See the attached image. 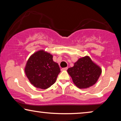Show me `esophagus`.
<instances>
[{
  "label": "esophagus",
  "mask_w": 121,
  "mask_h": 121,
  "mask_svg": "<svg viewBox=\"0 0 121 121\" xmlns=\"http://www.w3.org/2000/svg\"><path fill=\"white\" fill-rule=\"evenodd\" d=\"M67 69H68V67L63 68H62V69H61V70H67Z\"/></svg>",
  "instance_id": "1"
}]
</instances>
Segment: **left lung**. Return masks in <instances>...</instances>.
<instances>
[{
  "label": "left lung",
  "mask_w": 121,
  "mask_h": 121,
  "mask_svg": "<svg viewBox=\"0 0 121 121\" xmlns=\"http://www.w3.org/2000/svg\"><path fill=\"white\" fill-rule=\"evenodd\" d=\"M67 72L78 88L86 89L97 82L102 69L86 56L79 58L74 63L73 67L68 69Z\"/></svg>",
  "instance_id": "1"
}]
</instances>
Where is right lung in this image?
<instances>
[{
	"label": "right lung",
	"mask_w": 121,
	"mask_h": 121,
	"mask_svg": "<svg viewBox=\"0 0 121 121\" xmlns=\"http://www.w3.org/2000/svg\"><path fill=\"white\" fill-rule=\"evenodd\" d=\"M24 70L31 84L41 89L52 85L60 72L58 64L53 60L52 54L43 49L29 57Z\"/></svg>",
	"instance_id": "add662e5"
}]
</instances>
